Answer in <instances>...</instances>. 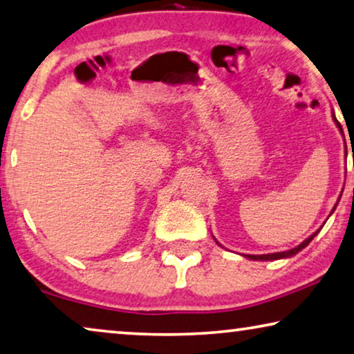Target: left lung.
I'll use <instances>...</instances> for the list:
<instances>
[{"label": "left lung", "mask_w": 354, "mask_h": 354, "mask_svg": "<svg viewBox=\"0 0 354 354\" xmlns=\"http://www.w3.org/2000/svg\"><path fill=\"white\" fill-rule=\"evenodd\" d=\"M332 119H334V122H335V125L339 127V130L342 131V135H344V129H342V125H340V122L339 120L335 119V114L332 113ZM334 209H335V207H334ZM332 209V211H334ZM321 229H318L315 232V234H312L308 236L307 240H304L302 243H300L299 246H295V248H292V250H289V251H281V252H273V254H243L245 257H248V259H251V261H277V259H284V257H292L294 254H297L299 251H302L305 246H307L310 241H312L315 236H316V234H318Z\"/></svg>", "instance_id": "1"}]
</instances>
